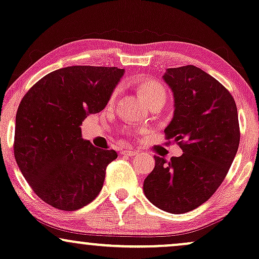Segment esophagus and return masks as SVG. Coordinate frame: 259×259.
Wrapping results in <instances>:
<instances>
[{
  "label": "esophagus",
  "instance_id": "34e87169",
  "mask_svg": "<svg viewBox=\"0 0 259 259\" xmlns=\"http://www.w3.org/2000/svg\"><path fill=\"white\" fill-rule=\"evenodd\" d=\"M122 154H123V155H127V156H135V155H137L138 152L135 149H128V148H127V149H124L123 152H122Z\"/></svg>",
  "mask_w": 259,
  "mask_h": 259
}]
</instances>
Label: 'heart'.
Returning a JSON list of instances; mask_svg holds the SVG:
<instances>
[{
	"label": "heart",
	"mask_w": 259,
	"mask_h": 259,
	"mask_svg": "<svg viewBox=\"0 0 259 259\" xmlns=\"http://www.w3.org/2000/svg\"><path fill=\"white\" fill-rule=\"evenodd\" d=\"M136 87H137L139 95H141L150 106L155 105V104H165V101H166V91H165L164 85H162L160 82H158V80L144 79L136 84ZM116 94H117V92L115 91L111 94L110 100H114L116 98Z\"/></svg>",
	"instance_id": "1"
}]
</instances>
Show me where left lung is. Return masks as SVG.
Returning a JSON list of instances; mask_svg holds the SVG:
<instances>
[{
  "label": "left lung",
  "mask_w": 259,
  "mask_h": 259,
  "mask_svg": "<svg viewBox=\"0 0 259 259\" xmlns=\"http://www.w3.org/2000/svg\"><path fill=\"white\" fill-rule=\"evenodd\" d=\"M162 78L175 100L164 132L184 154L168 161L154 156L143 191L155 207L181 214L207 202L222 185L239 149V116L230 92L198 67L167 68Z\"/></svg>",
  "instance_id": "8db88e82"
}]
</instances>
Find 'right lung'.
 Masks as SVG:
<instances>
[{
    "label": "right lung",
    "instance_id": "add662e5",
    "mask_svg": "<svg viewBox=\"0 0 259 259\" xmlns=\"http://www.w3.org/2000/svg\"><path fill=\"white\" fill-rule=\"evenodd\" d=\"M124 69L71 66L46 74L20 101L14 158L39 198L61 210H77L95 199L114 149L82 138L80 124L105 109Z\"/></svg>",
    "mask_w": 259,
    "mask_h": 259
}]
</instances>
